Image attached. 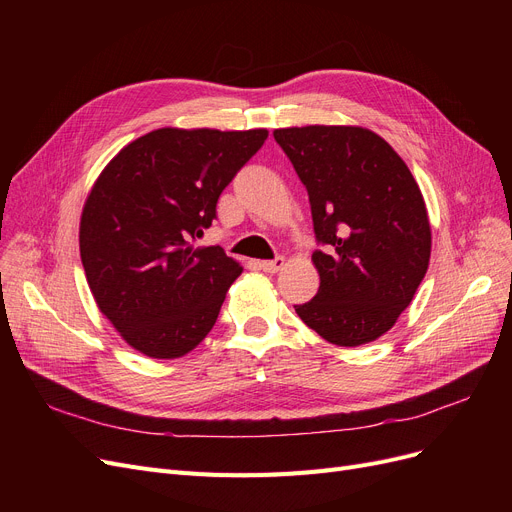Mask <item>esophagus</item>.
Wrapping results in <instances>:
<instances>
[{"label": "esophagus", "mask_w": 512, "mask_h": 512, "mask_svg": "<svg viewBox=\"0 0 512 512\" xmlns=\"http://www.w3.org/2000/svg\"><path fill=\"white\" fill-rule=\"evenodd\" d=\"M284 263H286L284 257H276L272 261H259V267H261L263 272H267V274H278L282 267H284Z\"/></svg>", "instance_id": "esophagus-1"}]
</instances>
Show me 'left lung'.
<instances>
[{"instance_id": "8db88e82", "label": "left lung", "mask_w": 512, "mask_h": 512, "mask_svg": "<svg viewBox=\"0 0 512 512\" xmlns=\"http://www.w3.org/2000/svg\"><path fill=\"white\" fill-rule=\"evenodd\" d=\"M311 203L324 251L311 261L315 297L297 315L336 346L384 336L427 272L432 226L421 188L402 157L363 126L276 128Z\"/></svg>"}]
</instances>
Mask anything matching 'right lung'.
Masks as SVG:
<instances>
[{
    "label": "right lung",
    "mask_w": 512,
    "mask_h": 512,
    "mask_svg": "<svg viewBox=\"0 0 512 512\" xmlns=\"http://www.w3.org/2000/svg\"><path fill=\"white\" fill-rule=\"evenodd\" d=\"M265 128H157L112 157L87 195L78 245L93 299L122 340L178 359L211 332L242 265L195 247Z\"/></svg>",
    "instance_id": "add662e5"
}]
</instances>
